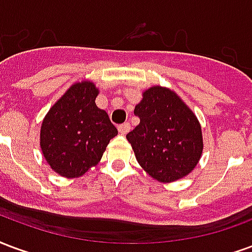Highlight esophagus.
<instances>
[{
    "label": "esophagus",
    "instance_id": "esophagus-1",
    "mask_svg": "<svg viewBox=\"0 0 252 252\" xmlns=\"http://www.w3.org/2000/svg\"><path fill=\"white\" fill-rule=\"evenodd\" d=\"M118 130L121 134H127L128 130H130V124H122L118 126Z\"/></svg>",
    "mask_w": 252,
    "mask_h": 252
}]
</instances>
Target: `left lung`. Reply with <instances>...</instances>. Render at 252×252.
I'll return each mask as SVG.
<instances>
[{
	"label": "left lung",
	"instance_id": "obj_1",
	"mask_svg": "<svg viewBox=\"0 0 252 252\" xmlns=\"http://www.w3.org/2000/svg\"><path fill=\"white\" fill-rule=\"evenodd\" d=\"M134 114L139 125L126 135L138 164L153 179L172 183L189 174L203 153L201 126L169 88L146 90Z\"/></svg>",
	"mask_w": 252,
	"mask_h": 252
}]
</instances>
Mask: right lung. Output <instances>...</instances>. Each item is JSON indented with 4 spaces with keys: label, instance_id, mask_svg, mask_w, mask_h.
Returning a JSON list of instances; mask_svg holds the SVG:
<instances>
[{
    "label": "right lung",
    "instance_id": "obj_1",
    "mask_svg": "<svg viewBox=\"0 0 252 252\" xmlns=\"http://www.w3.org/2000/svg\"><path fill=\"white\" fill-rule=\"evenodd\" d=\"M98 94L93 82L72 84L44 118L40 148L60 176H83L98 164L110 139L118 134L107 113L95 104Z\"/></svg>",
    "mask_w": 252,
    "mask_h": 252
}]
</instances>
